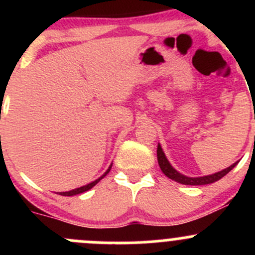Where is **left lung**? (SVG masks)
<instances>
[{
  "instance_id": "1",
  "label": "left lung",
  "mask_w": 255,
  "mask_h": 255,
  "mask_svg": "<svg viewBox=\"0 0 255 255\" xmlns=\"http://www.w3.org/2000/svg\"><path fill=\"white\" fill-rule=\"evenodd\" d=\"M156 155H158V163L159 166H160L161 171L165 174L169 179L174 180V181L180 182V184L184 185H207V184H212V182L218 181L220 179H222L223 176L227 175L233 168L238 164L235 163L233 165H231L230 168L225 169L222 171H218V173L212 174V175H207V176H202V177H187L185 175H181L180 173H177L175 169L170 165V163L168 161V159L165 158V154H164L163 149H161L160 145H158V149H156Z\"/></svg>"
}]
</instances>
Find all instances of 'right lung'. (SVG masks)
<instances>
[{"label":"right lung","mask_w":255,"mask_h":255,"mask_svg":"<svg viewBox=\"0 0 255 255\" xmlns=\"http://www.w3.org/2000/svg\"><path fill=\"white\" fill-rule=\"evenodd\" d=\"M111 166H112V165H111ZM111 166H110V168H109V170H107L106 173L104 174V175H102L101 177H100V179H97V180H95V181H92L91 184H87V185H85V186H81V187H79V189L71 190V191H66V192H59V195H63V196H73V195H79V194H82V192L87 191V190H90V189H91V187H94L95 185H96L97 182L100 181V180H101V179H104V177L106 176L107 174L110 173V170H111Z\"/></svg>","instance_id":"right-lung-1"}]
</instances>
